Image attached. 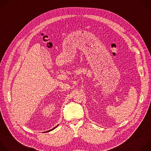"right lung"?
Segmentation results:
<instances>
[{
    "label": "right lung",
    "instance_id": "add662e5",
    "mask_svg": "<svg viewBox=\"0 0 151 151\" xmlns=\"http://www.w3.org/2000/svg\"><path fill=\"white\" fill-rule=\"evenodd\" d=\"M57 126H58V125H57V126H56V127H54V128H52V129H51V130H49V131H47V132H50V131H51V130H54V128H56V127H57Z\"/></svg>",
    "mask_w": 151,
    "mask_h": 151
}]
</instances>
